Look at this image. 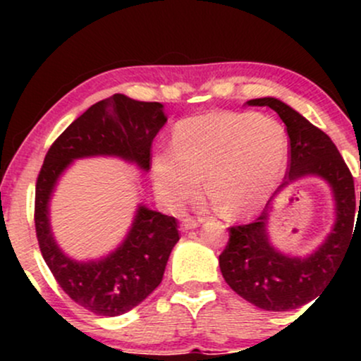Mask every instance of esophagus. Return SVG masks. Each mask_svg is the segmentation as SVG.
Wrapping results in <instances>:
<instances>
[{"label": "esophagus", "instance_id": "esophagus-1", "mask_svg": "<svg viewBox=\"0 0 361 361\" xmlns=\"http://www.w3.org/2000/svg\"><path fill=\"white\" fill-rule=\"evenodd\" d=\"M202 219H195V217H185L183 221H181V229L183 231H190V229H195V227L200 226Z\"/></svg>", "mask_w": 361, "mask_h": 361}]
</instances>
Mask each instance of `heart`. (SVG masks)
Returning <instances> with one entry per match:
<instances>
[{"label":"heart","instance_id":"1","mask_svg":"<svg viewBox=\"0 0 361 361\" xmlns=\"http://www.w3.org/2000/svg\"><path fill=\"white\" fill-rule=\"evenodd\" d=\"M288 159L287 132L279 120L251 111H209L178 122L175 146L152 157L156 192L180 209L200 190L221 202L229 217L261 209Z\"/></svg>","mask_w":361,"mask_h":361}]
</instances>
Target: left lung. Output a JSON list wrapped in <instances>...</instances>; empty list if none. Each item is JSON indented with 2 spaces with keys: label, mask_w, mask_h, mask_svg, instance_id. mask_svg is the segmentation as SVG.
I'll list each match as a JSON object with an SVG mask.
<instances>
[{
  "label": "left lung",
  "mask_w": 361,
  "mask_h": 361,
  "mask_svg": "<svg viewBox=\"0 0 361 361\" xmlns=\"http://www.w3.org/2000/svg\"><path fill=\"white\" fill-rule=\"evenodd\" d=\"M246 103L251 106H270L287 126L288 168L275 193L299 178L319 176L331 186L336 202L333 231L305 258L287 256L271 246L267 233L270 202L256 221L229 229V241L219 256L224 280L256 307L283 312L300 307L319 295L341 267L356 233L355 210L358 202L355 198L353 176L329 135L276 98H256Z\"/></svg>",
  "instance_id": "1"
}]
</instances>
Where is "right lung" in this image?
I'll use <instances>...</instances> for the list:
<instances>
[{
  "label": "right lung",
  "mask_w": 361,
  "mask_h": 361,
  "mask_svg": "<svg viewBox=\"0 0 361 361\" xmlns=\"http://www.w3.org/2000/svg\"><path fill=\"white\" fill-rule=\"evenodd\" d=\"M166 120L157 102H137L120 93L105 98L54 140L37 178L34 219L40 252L59 287L98 316L126 314L154 292L180 239L178 221L140 205L117 250L97 261H74L51 233L49 200L64 169L80 157L117 156L147 171L152 140Z\"/></svg>",
  "instance_id": "obj_1"
}]
</instances>
